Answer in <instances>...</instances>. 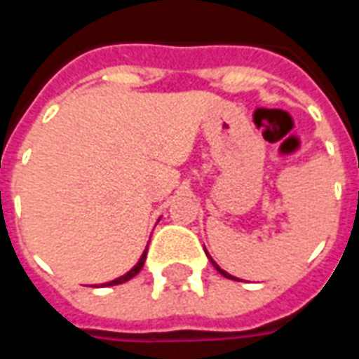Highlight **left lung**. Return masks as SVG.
Instances as JSON below:
<instances>
[{
    "instance_id": "left-lung-1",
    "label": "left lung",
    "mask_w": 359,
    "mask_h": 359,
    "mask_svg": "<svg viewBox=\"0 0 359 359\" xmlns=\"http://www.w3.org/2000/svg\"><path fill=\"white\" fill-rule=\"evenodd\" d=\"M211 264L215 265V269H217V271H219V273H221V275H225V277H229V278H234V277H231V275H229V273H225V271L221 269V267H219V265H217V264H215V262H211Z\"/></svg>"
}]
</instances>
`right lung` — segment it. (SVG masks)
<instances>
[{"instance_id":"add662e5","label":"right lung","mask_w":359,"mask_h":359,"mask_svg":"<svg viewBox=\"0 0 359 359\" xmlns=\"http://www.w3.org/2000/svg\"><path fill=\"white\" fill-rule=\"evenodd\" d=\"M146 252H148V248H146ZM146 252H144V254H142L140 262H138V264L134 265L133 269L128 271V273H126V275H123V277H118V278H115V280H111V283H107V286H113V285H123V283H126V280H130V278H133V277H136V275H138V273H140L142 267H144V262H146Z\"/></svg>"}]
</instances>
